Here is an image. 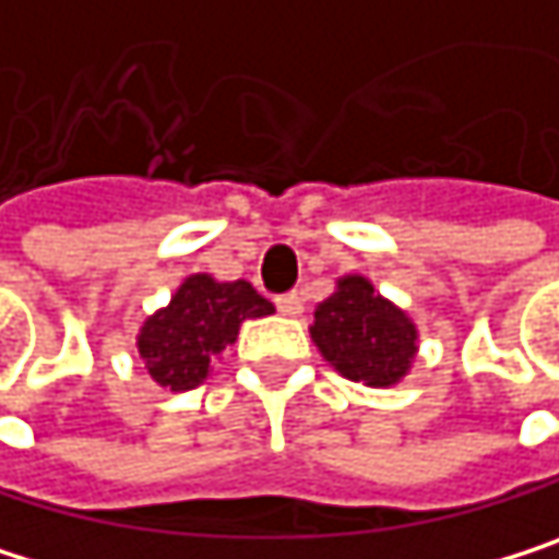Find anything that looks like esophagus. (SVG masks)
<instances>
[{"label":"esophagus","instance_id":"esophagus-1","mask_svg":"<svg viewBox=\"0 0 559 559\" xmlns=\"http://www.w3.org/2000/svg\"><path fill=\"white\" fill-rule=\"evenodd\" d=\"M276 309H280L283 316H299V312L306 309V302H302L299 293H283V296H276Z\"/></svg>","mask_w":559,"mask_h":559}]
</instances>
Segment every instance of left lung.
I'll return each mask as SVG.
<instances>
[{
	"instance_id": "8db88e82",
	"label": "left lung",
	"mask_w": 559,
	"mask_h": 559,
	"mask_svg": "<svg viewBox=\"0 0 559 559\" xmlns=\"http://www.w3.org/2000/svg\"><path fill=\"white\" fill-rule=\"evenodd\" d=\"M312 342L335 372L372 389L395 385L415 359V322L382 299L366 276H342L316 306Z\"/></svg>"
}]
</instances>
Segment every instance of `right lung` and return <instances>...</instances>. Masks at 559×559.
I'll return each instance as SVG.
<instances>
[{
  "label": "right lung",
  "instance_id": "add662e5",
  "mask_svg": "<svg viewBox=\"0 0 559 559\" xmlns=\"http://www.w3.org/2000/svg\"><path fill=\"white\" fill-rule=\"evenodd\" d=\"M273 302L263 299L247 280L217 283L197 273L180 283L164 309L147 316L138 332V353L147 376L170 392L197 389L211 362L237 342L247 319L270 316Z\"/></svg>",
  "mask_w": 559,
  "mask_h": 559
}]
</instances>
